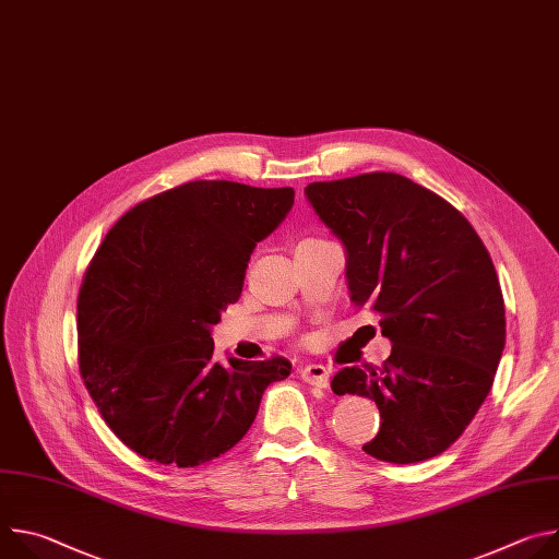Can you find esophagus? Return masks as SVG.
<instances>
[{
    "label": "esophagus",
    "mask_w": 559,
    "mask_h": 559,
    "mask_svg": "<svg viewBox=\"0 0 559 559\" xmlns=\"http://www.w3.org/2000/svg\"><path fill=\"white\" fill-rule=\"evenodd\" d=\"M298 373H300V378L305 380V382H309V384H313V386H321V389H325L328 384H330V369L325 367V365H302L300 369H298Z\"/></svg>",
    "instance_id": "34e87169"
}]
</instances>
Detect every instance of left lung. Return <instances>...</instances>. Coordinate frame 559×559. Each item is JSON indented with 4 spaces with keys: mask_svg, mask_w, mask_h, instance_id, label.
<instances>
[{
    "mask_svg": "<svg viewBox=\"0 0 559 559\" xmlns=\"http://www.w3.org/2000/svg\"><path fill=\"white\" fill-rule=\"evenodd\" d=\"M347 250L352 300L380 316L391 356L345 367L334 393L378 405L365 453L412 464L447 451L491 391L507 341L500 281L473 225L449 201L395 173L305 188Z\"/></svg>",
    "mask_w": 559,
    "mask_h": 559,
    "instance_id": "left-lung-1",
    "label": "left lung"
}]
</instances>
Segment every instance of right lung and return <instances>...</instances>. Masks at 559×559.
I'll use <instances>...</instances> for the list:
<instances>
[{"label":"right lung","instance_id":"right-lung-1","mask_svg":"<svg viewBox=\"0 0 559 559\" xmlns=\"http://www.w3.org/2000/svg\"><path fill=\"white\" fill-rule=\"evenodd\" d=\"M294 205L292 188L190 181L128 210L76 298L79 373L134 453L197 466L252 427L283 356L218 365L210 328L241 296L248 261Z\"/></svg>","mask_w":559,"mask_h":559}]
</instances>
